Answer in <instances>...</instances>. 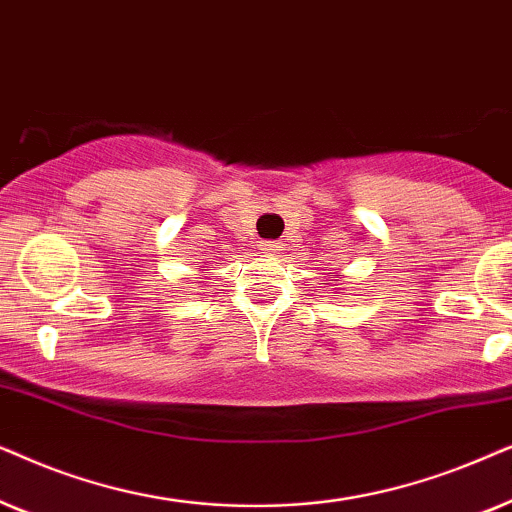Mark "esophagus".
Masks as SVG:
<instances>
[{
  "label": "esophagus",
  "instance_id": "34e87169",
  "mask_svg": "<svg viewBox=\"0 0 512 512\" xmlns=\"http://www.w3.org/2000/svg\"><path fill=\"white\" fill-rule=\"evenodd\" d=\"M260 250L264 252V255L276 257L278 252H281V243H276V241H264V243L260 245Z\"/></svg>",
  "mask_w": 512,
  "mask_h": 512
}]
</instances>
